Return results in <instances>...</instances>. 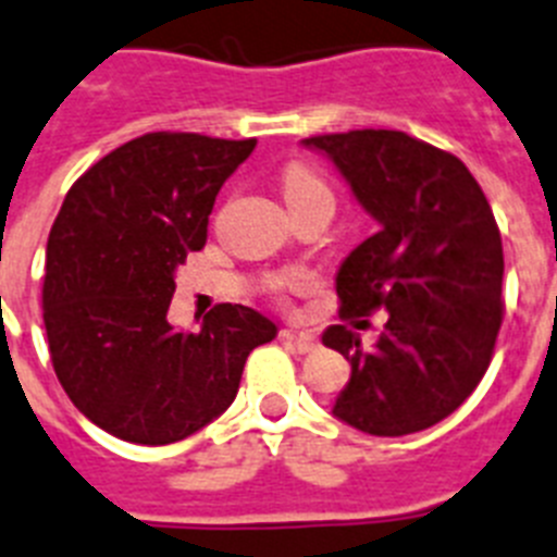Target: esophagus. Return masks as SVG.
<instances>
[{
	"mask_svg": "<svg viewBox=\"0 0 557 557\" xmlns=\"http://www.w3.org/2000/svg\"><path fill=\"white\" fill-rule=\"evenodd\" d=\"M283 338H288L294 347H297V352H313L319 347V338L313 336V333H302V331H283Z\"/></svg>",
	"mask_w": 557,
	"mask_h": 557,
	"instance_id": "1",
	"label": "esophagus"
}]
</instances>
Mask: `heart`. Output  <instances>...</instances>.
<instances>
[{
	"label": "heart",
	"instance_id": "b5f03b06",
	"mask_svg": "<svg viewBox=\"0 0 557 557\" xmlns=\"http://www.w3.org/2000/svg\"><path fill=\"white\" fill-rule=\"evenodd\" d=\"M283 196L285 205L297 207V205H308V201H331V187L317 171H313L311 164L306 162H292L283 171ZM302 280H272V292L285 294L294 292V288H302Z\"/></svg>",
	"mask_w": 557,
	"mask_h": 557
}]
</instances>
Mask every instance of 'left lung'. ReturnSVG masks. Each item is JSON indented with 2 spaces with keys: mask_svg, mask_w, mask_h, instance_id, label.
I'll list each match as a JSON object with an SVG mask.
<instances>
[{
  "mask_svg": "<svg viewBox=\"0 0 557 557\" xmlns=\"http://www.w3.org/2000/svg\"><path fill=\"white\" fill-rule=\"evenodd\" d=\"M327 153L379 232L336 274L338 317L386 311L372 350L359 333H322L350 361L333 414L375 437L423 432L485 375L499 336L502 235L485 193L454 153L404 132L359 128L302 139Z\"/></svg>",
  "mask_w": 557,
  "mask_h": 557,
  "instance_id": "obj_1",
  "label": "left lung"
}]
</instances>
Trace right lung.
<instances>
[{
  "label": "right lung",
  "mask_w": 557,
  "mask_h": 557,
  "mask_svg": "<svg viewBox=\"0 0 557 557\" xmlns=\"http://www.w3.org/2000/svg\"><path fill=\"white\" fill-rule=\"evenodd\" d=\"M258 139L153 132L95 162L50 230L45 327L77 412L139 446H168L226 412L272 319L221 302L198 331L168 322L173 274L205 249L221 185Z\"/></svg>",
  "instance_id": "add662e5"
}]
</instances>
